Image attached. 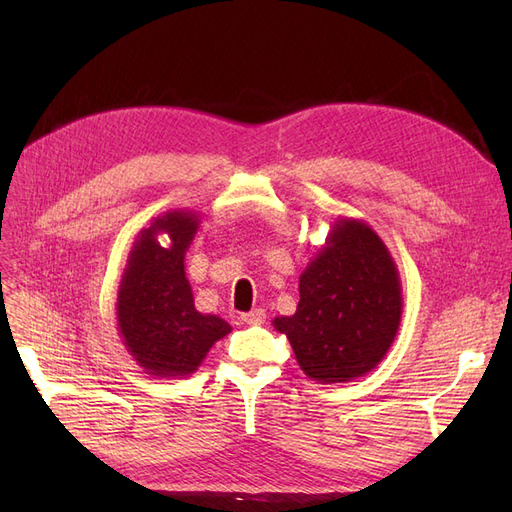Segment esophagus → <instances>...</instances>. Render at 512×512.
Returning a JSON list of instances; mask_svg holds the SVG:
<instances>
[{
	"mask_svg": "<svg viewBox=\"0 0 512 512\" xmlns=\"http://www.w3.org/2000/svg\"><path fill=\"white\" fill-rule=\"evenodd\" d=\"M240 319L245 321V324H249V326H261L263 321H265V311L263 309H253V311L242 315Z\"/></svg>",
	"mask_w": 512,
	"mask_h": 512,
	"instance_id": "obj_1",
	"label": "esophagus"
}]
</instances>
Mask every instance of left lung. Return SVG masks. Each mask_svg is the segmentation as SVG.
Returning a JSON list of instances; mask_svg holds the SVG:
<instances>
[{"label": "left lung", "mask_w": 512, "mask_h": 512, "mask_svg": "<svg viewBox=\"0 0 512 512\" xmlns=\"http://www.w3.org/2000/svg\"><path fill=\"white\" fill-rule=\"evenodd\" d=\"M294 315L272 324L319 384H344L378 367L402 317L398 267L369 224L338 218L299 278Z\"/></svg>", "instance_id": "1"}]
</instances>
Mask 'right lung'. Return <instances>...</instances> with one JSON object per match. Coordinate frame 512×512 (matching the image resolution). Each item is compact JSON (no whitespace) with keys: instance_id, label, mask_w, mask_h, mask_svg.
<instances>
[{"instance_id":"1","label":"right lung","mask_w":512,"mask_h":512,"mask_svg":"<svg viewBox=\"0 0 512 512\" xmlns=\"http://www.w3.org/2000/svg\"><path fill=\"white\" fill-rule=\"evenodd\" d=\"M199 230V215L172 209L143 228L128 253L116 301L118 334L130 357L155 378H186L209 348L230 334L218 315L197 311L184 255ZM169 236L167 247L158 236Z\"/></svg>"}]
</instances>
